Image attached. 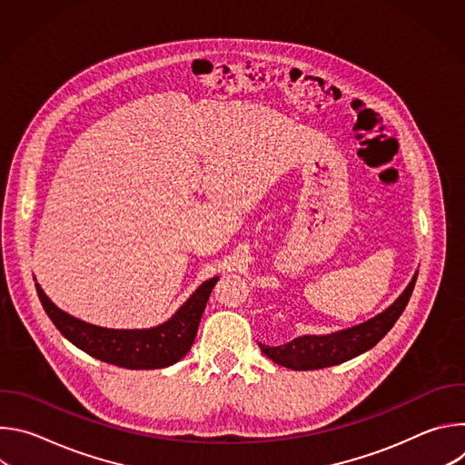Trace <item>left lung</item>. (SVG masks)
I'll list each match as a JSON object with an SVG mask.
<instances>
[{
  "instance_id": "1",
  "label": "left lung",
  "mask_w": 465,
  "mask_h": 465,
  "mask_svg": "<svg viewBox=\"0 0 465 465\" xmlns=\"http://www.w3.org/2000/svg\"><path fill=\"white\" fill-rule=\"evenodd\" d=\"M418 280V272L414 274L409 287L403 294L397 298L386 311L377 314L375 318L359 323L350 329L337 331L331 335H303L283 346H264L259 344L261 351L272 359L276 364L291 368V370H320L327 366H335L346 362L368 350H371L386 333L393 327L397 318L405 311L414 285Z\"/></svg>"
}]
</instances>
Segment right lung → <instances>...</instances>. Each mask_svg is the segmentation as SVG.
Segmentation results:
<instances>
[{"label": "right lung", "mask_w": 465, "mask_h": 465, "mask_svg": "<svg viewBox=\"0 0 465 465\" xmlns=\"http://www.w3.org/2000/svg\"><path fill=\"white\" fill-rule=\"evenodd\" d=\"M217 280L215 276L204 282L165 323L151 329H106L92 325L58 309L38 283L36 292L51 322L79 350L121 368L154 370L178 362L191 350Z\"/></svg>", "instance_id": "right-lung-1"}]
</instances>
